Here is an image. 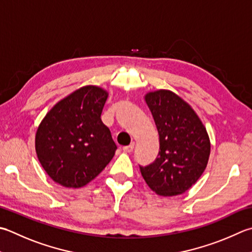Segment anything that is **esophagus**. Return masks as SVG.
Wrapping results in <instances>:
<instances>
[{
  "label": "esophagus",
  "mask_w": 252,
  "mask_h": 252,
  "mask_svg": "<svg viewBox=\"0 0 252 252\" xmlns=\"http://www.w3.org/2000/svg\"><path fill=\"white\" fill-rule=\"evenodd\" d=\"M133 149H134V143H131L130 145L123 146V147H122L123 152H126V153H131V152L133 151Z\"/></svg>",
  "instance_id": "1"
}]
</instances>
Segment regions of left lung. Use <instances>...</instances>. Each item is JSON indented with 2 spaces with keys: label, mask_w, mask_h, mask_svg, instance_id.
Masks as SVG:
<instances>
[{
  "label": "left lung",
  "mask_w": 252,
  "mask_h": 252,
  "mask_svg": "<svg viewBox=\"0 0 252 252\" xmlns=\"http://www.w3.org/2000/svg\"><path fill=\"white\" fill-rule=\"evenodd\" d=\"M159 135L156 159L140 166L150 188L164 196L184 193L208 165L211 144L204 126L193 109L169 91L145 96Z\"/></svg>",
  "instance_id": "obj_1"
}]
</instances>
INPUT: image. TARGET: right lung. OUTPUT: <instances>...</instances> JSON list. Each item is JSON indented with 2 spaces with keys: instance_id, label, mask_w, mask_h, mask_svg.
<instances>
[{
  "instance_id": "add662e5",
  "label": "right lung",
  "mask_w": 252,
  "mask_h": 252,
  "mask_svg": "<svg viewBox=\"0 0 252 252\" xmlns=\"http://www.w3.org/2000/svg\"><path fill=\"white\" fill-rule=\"evenodd\" d=\"M107 97L99 87H82L58 102L39 126L38 159L57 184L81 188L112 159L117 145L100 118Z\"/></svg>"
}]
</instances>
